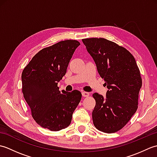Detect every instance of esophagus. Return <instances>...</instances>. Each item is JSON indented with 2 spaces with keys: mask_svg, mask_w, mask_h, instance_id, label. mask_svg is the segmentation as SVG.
<instances>
[{
  "mask_svg": "<svg viewBox=\"0 0 157 157\" xmlns=\"http://www.w3.org/2000/svg\"><path fill=\"white\" fill-rule=\"evenodd\" d=\"M82 94L84 97H88V96H89V93L87 92H82Z\"/></svg>",
  "mask_w": 157,
  "mask_h": 157,
  "instance_id": "esophagus-1",
  "label": "esophagus"
}]
</instances>
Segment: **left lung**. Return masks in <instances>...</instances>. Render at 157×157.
Returning <instances> with one entry per match:
<instances>
[{"label": "left lung", "mask_w": 157, "mask_h": 157, "mask_svg": "<svg viewBox=\"0 0 157 157\" xmlns=\"http://www.w3.org/2000/svg\"><path fill=\"white\" fill-rule=\"evenodd\" d=\"M82 42L108 88L105 98L98 93L92 95L96 101L93 123L102 132H117L137 111L142 84L140 72L134 56L123 46L102 38Z\"/></svg>", "instance_id": "left-lung-1"}]
</instances>
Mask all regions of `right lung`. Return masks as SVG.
Returning <instances> with one entry per match:
<instances>
[{
  "label": "right lung",
  "instance_id": "add662e5",
  "mask_svg": "<svg viewBox=\"0 0 157 157\" xmlns=\"http://www.w3.org/2000/svg\"><path fill=\"white\" fill-rule=\"evenodd\" d=\"M79 45L78 41L67 40L43 48L23 70L22 92L32 117L38 125L51 131L67 128L81 101L79 91L61 92L57 86Z\"/></svg>",
  "mask_w": 157,
  "mask_h": 157
}]
</instances>
